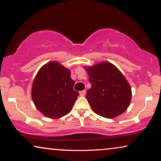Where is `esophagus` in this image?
<instances>
[{
  "label": "esophagus",
  "instance_id": "esophagus-1",
  "mask_svg": "<svg viewBox=\"0 0 161 161\" xmlns=\"http://www.w3.org/2000/svg\"><path fill=\"white\" fill-rule=\"evenodd\" d=\"M86 94V90H82L80 92V96H84Z\"/></svg>",
  "mask_w": 161,
  "mask_h": 161
}]
</instances>
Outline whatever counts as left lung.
<instances>
[{"label":"left lung","instance_id":"obj_1","mask_svg":"<svg viewBox=\"0 0 161 161\" xmlns=\"http://www.w3.org/2000/svg\"><path fill=\"white\" fill-rule=\"evenodd\" d=\"M92 87L86 92L93 111L105 118H114L122 114L131 100L128 82L115 66L103 62L87 67Z\"/></svg>","mask_w":161,"mask_h":161}]
</instances>
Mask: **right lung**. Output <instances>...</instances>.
<instances>
[{
	"label": "right lung",
	"instance_id": "right-lung-1",
	"mask_svg": "<svg viewBox=\"0 0 161 161\" xmlns=\"http://www.w3.org/2000/svg\"><path fill=\"white\" fill-rule=\"evenodd\" d=\"M74 85L69 69L57 62H50L41 68L34 79L33 101L45 116L61 117L69 113L79 95Z\"/></svg>",
	"mask_w": 161,
	"mask_h": 161
}]
</instances>
